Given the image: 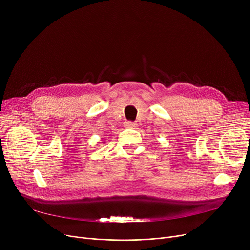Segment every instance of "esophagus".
I'll return each mask as SVG.
<instances>
[{"mask_svg": "<svg viewBox=\"0 0 250 250\" xmlns=\"http://www.w3.org/2000/svg\"><path fill=\"white\" fill-rule=\"evenodd\" d=\"M125 125L126 127H129V128H135L137 126V124L134 123V122H125Z\"/></svg>", "mask_w": 250, "mask_h": 250, "instance_id": "34e87169", "label": "esophagus"}]
</instances>
